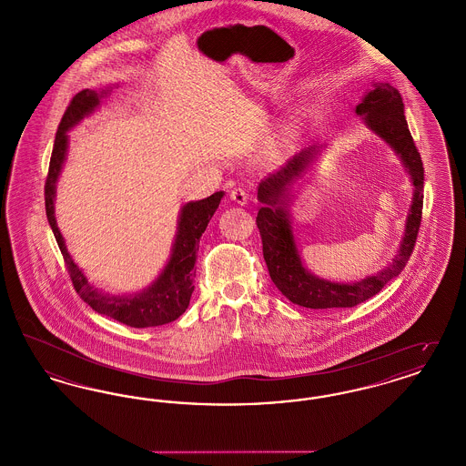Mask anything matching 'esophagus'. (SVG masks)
Masks as SVG:
<instances>
[{"label": "esophagus", "mask_w": 466, "mask_h": 466, "mask_svg": "<svg viewBox=\"0 0 466 466\" xmlns=\"http://www.w3.org/2000/svg\"><path fill=\"white\" fill-rule=\"evenodd\" d=\"M230 199L234 200L236 204H239V206H244V204H248V199H249V194H248V190L246 188H234L232 192H230Z\"/></svg>", "instance_id": "obj_1"}]
</instances>
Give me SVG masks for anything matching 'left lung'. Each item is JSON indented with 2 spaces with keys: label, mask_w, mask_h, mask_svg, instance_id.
<instances>
[{
  "label": "left lung",
  "mask_w": 466,
  "mask_h": 466,
  "mask_svg": "<svg viewBox=\"0 0 466 466\" xmlns=\"http://www.w3.org/2000/svg\"><path fill=\"white\" fill-rule=\"evenodd\" d=\"M356 113L363 115L367 126L386 139L401 157L412 177L414 200L405 225V236L393 264L377 272L376 276H369L353 285H344L319 279L304 268L293 241L287 202L283 200L285 192H289L287 187L302 175L312 157L318 154V148L310 147L302 150L289 160L281 171L260 183L258 199L264 206L258 209L257 227L260 230L264 260L270 279L289 300L308 309L355 308L374 297L403 270L412 255L421 227L424 167L403 115V101L399 90L390 84H374V90H370L356 106Z\"/></svg>",
  "instance_id": "1"
}]
</instances>
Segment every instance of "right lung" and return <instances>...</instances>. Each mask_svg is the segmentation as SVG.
Masks as SVG:
<instances>
[{"mask_svg": "<svg viewBox=\"0 0 466 466\" xmlns=\"http://www.w3.org/2000/svg\"><path fill=\"white\" fill-rule=\"evenodd\" d=\"M97 105H99V94L96 90H80L71 99L69 106L61 118L56 141H54V150L50 157L48 175L45 181L46 220L50 223L56 241L59 244V249L65 257L73 289L92 309L134 329L166 325L177 319L190 304V297L194 291V276H196L194 266L198 260L200 236L204 234L208 223L215 215L222 200L223 192H215L206 199L188 202L181 208L173 255L150 289L133 297H120V295L115 297L94 289L87 281V278L84 276V272L71 260L67 253L65 239L56 225L54 196H56V181L59 177L65 157H66V133L86 115H89Z\"/></svg>", "mask_w": 466, "mask_h": 466, "instance_id": "add662e5", "label": "right lung"}]
</instances>
